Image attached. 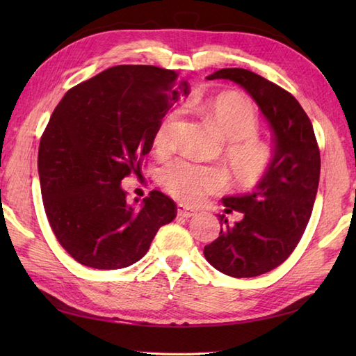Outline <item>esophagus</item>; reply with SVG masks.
I'll use <instances>...</instances> for the list:
<instances>
[{
    "instance_id": "34e87169",
    "label": "esophagus",
    "mask_w": 356,
    "mask_h": 356,
    "mask_svg": "<svg viewBox=\"0 0 356 356\" xmlns=\"http://www.w3.org/2000/svg\"><path fill=\"white\" fill-rule=\"evenodd\" d=\"M195 213L194 211H191V209H188L186 207H184V205H179L177 207V216L179 217H184V218H190V217H193Z\"/></svg>"
}]
</instances>
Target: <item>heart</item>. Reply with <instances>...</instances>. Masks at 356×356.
Wrapping results in <instances>:
<instances>
[{"label":"heart","mask_w":356,"mask_h":356,"mask_svg":"<svg viewBox=\"0 0 356 356\" xmlns=\"http://www.w3.org/2000/svg\"><path fill=\"white\" fill-rule=\"evenodd\" d=\"M188 107L199 111L220 139L229 142L225 148V162L232 179L243 186L261 182L270 168L274 153L266 142L254 138L259 130V118L252 102L241 93L225 92L190 102ZM174 119L176 113H170L159 124L154 133L159 149L168 147ZM225 180V172L217 166L193 163L185 159H176L161 171L165 191L185 205H200L209 194L222 190Z\"/></svg>","instance_id":"b5f03b06"}]
</instances>
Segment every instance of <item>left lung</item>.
<instances>
[{
    "label": "left lung",
    "mask_w": 356,
    "mask_h": 356,
    "mask_svg": "<svg viewBox=\"0 0 356 356\" xmlns=\"http://www.w3.org/2000/svg\"><path fill=\"white\" fill-rule=\"evenodd\" d=\"M246 90L259 105L272 136V163L251 193L226 195V213L243 214L229 223L218 214L220 236L203 249L211 266L236 278L257 277L292 254L311 218L320 182V149L314 127L295 97L245 69H222L208 76Z\"/></svg>",
    "instance_id": "left-lung-1"
}]
</instances>
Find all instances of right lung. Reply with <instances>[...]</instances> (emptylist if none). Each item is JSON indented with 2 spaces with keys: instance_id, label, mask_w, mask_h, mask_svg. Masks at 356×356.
Returning <instances> with one entry per match:
<instances>
[{
  "instance_id": "add662e5",
  "label": "right lung",
  "mask_w": 356,
  "mask_h": 356,
  "mask_svg": "<svg viewBox=\"0 0 356 356\" xmlns=\"http://www.w3.org/2000/svg\"><path fill=\"white\" fill-rule=\"evenodd\" d=\"M188 82L153 65H116L70 88L40 142L38 172L49 223L74 260L122 269L147 254L177 207L161 191L127 200L154 133Z\"/></svg>"
}]
</instances>
